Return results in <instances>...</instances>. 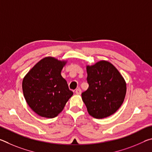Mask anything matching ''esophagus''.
<instances>
[{
  "instance_id": "1",
  "label": "esophagus",
  "mask_w": 152,
  "mask_h": 152,
  "mask_svg": "<svg viewBox=\"0 0 152 152\" xmlns=\"http://www.w3.org/2000/svg\"><path fill=\"white\" fill-rule=\"evenodd\" d=\"M81 92H82V91H81L80 88H77L76 90V93L77 94H81Z\"/></svg>"
}]
</instances>
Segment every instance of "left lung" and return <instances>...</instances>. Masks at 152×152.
<instances>
[{
  "label": "left lung",
  "mask_w": 152,
  "mask_h": 152,
  "mask_svg": "<svg viewBox=\"0 0 152 152\" xmlns=\"http://www.w3.org/2000/svg\"><path fill=\"white\" fill-rule=\"evenodd\" d=\"M88 88L82 93L90 115L102 119L115 113L126 94V83L117 68L107 61L86 67Z\"/></svg>",
  "instance_id": "1"
}]
</instances>
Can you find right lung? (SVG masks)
<instances>
[{
	"label": "right lung",
	"mask_w": 152,
	"mask_h": 152,
	"mask_svg": "<svg viewBox=\"0 0 152 152\" xmlns=\"http://www.w3.org/2000/svg\"><path fill=\"white\" fill-rule=\"evenodd\" d=\"M65 64L54 58H45L33 66L23 80L27 103L41 117H56L72 96L73 92L61 75Z\"/></svg>",
	"instance_id": "1"
}]
</instances>
